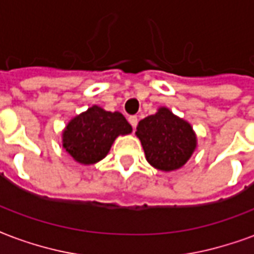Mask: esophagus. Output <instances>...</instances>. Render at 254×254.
Wrapping results in <instances>:
<instances>
[{"label": "esophagus", "mask_w": 254, "mask_h": 254, "mask_svg": "<svg viewBox=\"0 0 254 254\" xmlns=\"http://www.w3.org/2000/svg\"><path fill=\"white\" fill-rule=\"evenodd\" d=\"M137 122H138V120H137V117H136V116L129 117V124L132 125L133 129H136V127H137Z\"/></svg>", "instance_id": "34e87169"}]
</instances>
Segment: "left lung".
Returning <instances> with one entry per match:
<instances>
[{"instance_id": "left-lung-1", "label": "left lung", "mask_w": 254, "mask_h": 254, "mask_svg": "<svg viewBox=\"0 0 254 254\" xmlns=\"http://www.w3.org/2000/svg\"><path fill=\"white\" fill-rule=\"evenodd\" d=\"M136 136L147 162L166 173L181 169L197 148V136L190 124L167 107H159L138 122Z\"/></svg>"}]
</instances>
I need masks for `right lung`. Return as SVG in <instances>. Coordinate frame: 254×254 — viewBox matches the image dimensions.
<instances>
[{
    "label": "right lung",
    "mask_w": 254,
    "mask_h": 254,
    "mask_svg": "<svg viewBox=\"0 0 254 254\" xmlns=\"http://www.w3.org/2000/svg\"><path fill=\"white\" fill-rule=\"evenodd\" d=\"M129 133L132 127L121 113L94 105L67 122L63 130V147L80 165H95L106 158L118 136Z\"/></svg>",
    "instance_id": "add662e5"
}]
</instances>
